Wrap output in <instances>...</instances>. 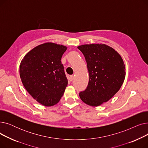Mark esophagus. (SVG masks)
<instances>
[{"label": "esophagus", "instance_id": "1", "mask_svg": "<svg viewBox=\"0 0 148 148\" xmlns=\"http://www.w3.org/2000/svg\"><path fill=\"white\" fill-rule=\"evenodd\" d=\"M74 79V75H71L69 77V81L70 82H72Z\"/></svg>", "mask_w": 148, "mask_h": 148}]
</instances>
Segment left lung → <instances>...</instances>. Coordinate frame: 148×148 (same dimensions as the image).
<instances>
[{"instance_id":"obj_1","label":"left lung","mask_w":148,"mask_h":148,"mask_svg":"<svg viewBox=\"0 0 148 148\" xmlns=\"http://www.w3.org/2000/svg\"><path fill=\"white\" fill-rule=\"evenodd\" d=\"M86 59L89 81L79 96L89 106L108 101L120 89L125 77V67L120 54L108 45L84 44L78 47Z\"/></svg>"}]
</instances>
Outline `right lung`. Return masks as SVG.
Wrapping results in <instances>:
<instances>
[{
    "label": "right lung",
    "mask_w": 148,
    "mask_h": 148,
    "mask_svg": "<svg viewBox=\"0 0 148 148\" xmlns=\"http://www.w3.org/2000/svg\"><path fill=\"white\" fill-rule=\"evenodd\" d=\"M66 46L47 42L29 51L21 60L20 76L29 94L45 106L56 104L63 96L68 80L60 61Z\"/></svg>",
    "instance_id": "right-lung-1"
}]
</instances>
